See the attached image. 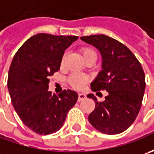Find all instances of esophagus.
I'll return each mask as SVG.
<instances>
[{
	"label": "esophagus",
	"mask_w": 154,
	"mask_h": 154,
	"mask_svg": "<svg viewBox=\"0 0 154 154\" xmlns=\"http://www.w3.org/2000/svg\"><path fill=\"white\" fill-rule=\"evenodd\" d=\"M86 98V94H84V93H79V98H78V100H79V101H81V100L85 99Z\"/></svg>",
	"instance_id": "1"
}]
</instances>
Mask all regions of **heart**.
<instances>
[{
	"mask_svg": "<svg viewBox=\"0 0 154 154\" xmlns=\"http://www.w3.org/2000/svg\"><path fill=\"white\" fill-rule=\"evenodd\" d=\"M82 55L84 56V58L88 56H91V55H96L94 51L92 49H90V48H84L82 50ZM64 63V56L62 58V65H63ZM89 80V78L85 75V74H79V73H74L72 74L69 78H68V81L69 83L72 85V86L75 87V88H78V89H80L82 87H84L85 85L87 83V81Z\"/></svg>",
	"mask_w": 154,
	"mask_h": 154,
	"instance_id": "obj_1",
	"label": "heart"
}]
</instances>
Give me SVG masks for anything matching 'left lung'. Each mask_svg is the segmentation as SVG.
Here are the masks:
<instances>
[{
	"instance_id": "8db88e82",
	"label": "left lung",
	"mask_w": 154,
	"mask_h": 154,
	"mask_svg": "<svg viewBox=\"0 0 154 154\" xmlns=\"http://www.w3.org/2000/svg\"><path fill=\"white\" fill-rule=\"evenodd\" d=\"M80 39L97 48L102 56V70L91 83L93 92L105 90L108 95L98 102L88 116L97 130L107 134L125 131L138 116L145 92V74L131 51L117 40L103 34L81 37Z\"/></svg>"
}]
</instances>
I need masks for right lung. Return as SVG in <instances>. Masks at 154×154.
<instances>
[{
	"label": "right lung",
	"instance_id": "add662e5",
	"mask_svg": "<svg viewBox=\"0 0 154 154\" xmlns=\"http://www.w3.org/2000/svg\"><path fill=\"white\" fill-rule=\"evenodd\" d=\"M77 39L39 33L24 43L12 61L8 78L11 101L21 121L35 133L58 131L78 99L72 90L58 96L48 91L50 76L60 69L64 51Z\"/></svg>",
	"mask_w": 154,
	"mask_h": 154
}]
</instances>
